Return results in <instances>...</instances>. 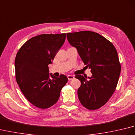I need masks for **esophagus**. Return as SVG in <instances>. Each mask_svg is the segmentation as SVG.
Returning a JSON list of instances; mask_svg holds the SVG:
<instances>
[{
    "instance_id": "34e87169",
    "label": "esophagus",
    "mask_w": 135,
    "mask_h": 135,
    "mask_svg": "<svg viewBox=\"0 0 135 135\" xmlns=\"http://www.w3.org/2000/svg\"><path fill=\"white\" fill-rule=\"evenodd\" d=\"M67 78L68 81H71V80H73L74 79V76L73 75H67Z\"/></svg>"
}]
</instances>
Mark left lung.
<instances>
[{"mask_svg":"<svg viewBox=\"0 0 135 135\" xmlns=\"http://www.w3.org/2000/svg\"><path fill=\"white\" fill-rule=\"evenodd\" d=\"M67 38L92 74L88 79L75 76L81 83L78 89L79 101L89 110L99 109L108 101L118 84L121 64L116 49L108 40L92 31L67 33Z\"/></svg>","mask_w":135,"mask_h":135,"instance_id":"left-lung-1","label":"left lung"}]
</instances>
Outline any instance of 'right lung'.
Segmentation results:
<instances>
[{
    "label": "right lung",
    "mask_w": 135,
    "mask_h": 135,
    "mask_svg": "<svg viewBox=\"0 0 135 135\" xmlns=\"http://www.w3.org/2000/svg\"><path fill=\"white\" fill-rule=\"evenodd\" d=\"M65 37V33L34 36L17 53V82L26 99L36 107L46 109L56 103L61 89L68 81L67 76L62 74L60 77L49 74L48 67L64 44Z\"/></svg>",
    "instance_id": "add662e5"
}]
</instances>
